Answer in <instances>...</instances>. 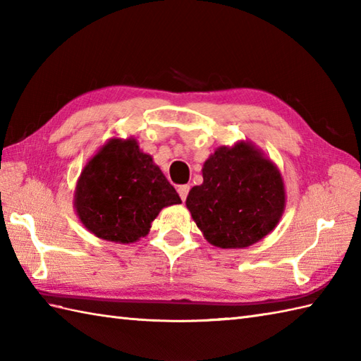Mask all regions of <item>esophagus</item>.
Here are the masks:
<instances>
[{
  "instance_id": "obj_1",
  "label": "esophagus",
  "mask_w": 361,
  "mask_h": 361,
  "mask_svg": "<svg viewBox=\"0 0 361 361\" xmlns=\"http://www.w3.org/2000/svg\"><path fill=\"white\" fill-rule=\"evenodd\" d=\"M189 186L188 185H181V186H178V194H180V197H181V200H186V197H188V194H189Z\"/></svg>"
}]
</instances>
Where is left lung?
I'll return each mask as SVG.
<instances>
[{
    "label": "left lung",
    "instance_id": "1",
    "mask_svg": "<svg viewBox=\"0 0 361 361\" xmlns=\"http://www.w3.org/2000/svg\"><path fill=\"white\" fill-rule=\"evenodd\" d=\"M202 172L203 183L189 190L186 206L214 247H251L279 224L286 209L282 175L252 142L221 145Z\"/></svg>",
    "mask_w": 361,
    "mask_h": 361
}]
</instances>
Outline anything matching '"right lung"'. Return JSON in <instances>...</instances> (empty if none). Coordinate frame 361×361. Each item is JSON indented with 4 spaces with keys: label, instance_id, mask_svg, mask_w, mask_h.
<instances>
[{
    "label": "right lung",
    "instance_id": "add662e5",
    "mask_svg": "<svg viewBox=\"0 0 361 361\" xmlns=\"http://www.w3.org/2000/svg\"><path fill=\"white\" fill-rule=\"evenodd\" d=\"M181 198L135 137H111L91 157L75 185L74 209L82 225L102 240L133 243L152 221Z\"/></svg>",
    "mask_w": 361,
    "mask_h": 361
}]
</instances>
